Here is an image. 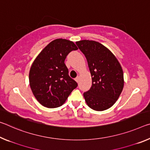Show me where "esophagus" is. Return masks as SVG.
Returning a JSON list of instances; mask_svg holds the SVG:
<instances>
[{"label": "esophagus", "instance_id": "34e87169", "mask_svg": "<svg viewBox=\"0 0 150 150\" xmlns=\"http://www.w3.org/2000/svg\"><path fill=\"white\" fill-rule=\"evenodd\" d=\"M75 80L76 81V82H77V83H79V77H77L75 79Z\"/></svg>", "mask_w": 150, "mask_h": 150}]
</instances>
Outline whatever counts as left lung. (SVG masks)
I'll list each match as a JSON object with an SVG mask.
<instances>
[{
	"instance_id": "8db88e82",
	"label": "left lung",
	"mask_w": 150,
	"mask_h": 150,
	"mask_svg": "<svg viewBox=\"0 0 150 150\" xmlns=\"http://www.w3.org/2000/svg\"><path fill=\"white\" fill-rule=\"evenodd\" d=\"M85 54L92 78V86L83 93L87 105L96 111L110 108L122 93L124 80L122 67L114 54L95 41L76 42Z\"/></svg>"
}]
</instances>
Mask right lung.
<instances>
[{
	"instance_id": "1",
	"label": "right lung",
	"mask_w": 150,
	"mask_h": 150,
	"mask_svg": "<svg viewBox=\"0 0 150 150\" xmlns=\"http://www.w3.org/2000/svg\"><path fill=\"white\" fill-rule=\"evenodd\" d=\"M78 48L72 41H51L35 59L29 72L30 89L37 100L48 108L60 107L77 87L65 64L67 54Z\"/></svg>"
}]
</instances>
